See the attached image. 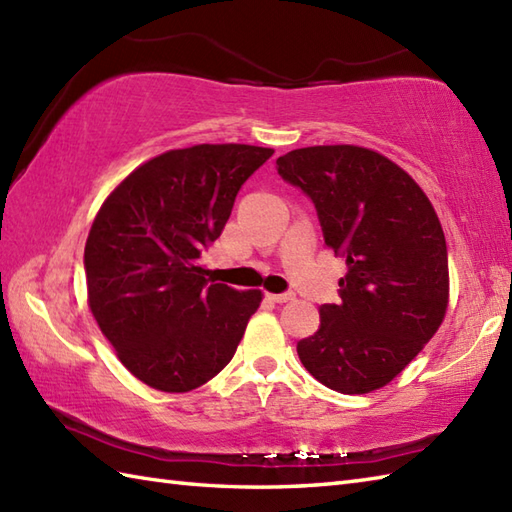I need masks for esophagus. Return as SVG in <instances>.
<instances>
[{
    "label": "esophagus",
    "mask_w": 512,
    "mask_h": 512,
    "mask_svg": "<svg viewBox=\"0 0 512 512\" xmlns=\"http://www.w3.org/2000/svg\"><path fill=\"white\" fill-rule=\"evenodd\" d=\"M275 303H288L295 299V292H279V295H268Z\"/></svg>",
    "instance_id": "esophagus-1"
}]
</instances>
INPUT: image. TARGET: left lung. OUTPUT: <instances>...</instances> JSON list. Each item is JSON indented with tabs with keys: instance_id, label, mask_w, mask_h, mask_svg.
Masks as SVG:
<instances>
[{
	"instance_id": "obj_1",
	"label": "left lung",
	"mask_w": 512,
	"mask_h": 512,
	"mask_svg": "<svg viewBox=\"0 0 512 512\" xmlns=\"http://www.w3.org/2000/svg\"><path fill=\"white\" fill-rule=\"evenodd\" d=\"M277 171L312 200L323 239L345 257L339 301L297 343L303 367L339 394H367L405 369L444 319L449 255L436 211L407 171L372 149L288 151Z\"/></svg>"
}]
</instances>
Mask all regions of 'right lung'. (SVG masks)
I'll list each match as a JSON object with an SVG mask.
<instances>
[{"label":"right lung","mask_w":512,"mask_h":512,"mask_svg":"<svg viewBox=\"0 0 512 512\" xmlns=\"http://www.w3.org/2000/svg\"><path fill=\"white\" fill-rule=\"evenodd\" d=\"M273 154L253 145L167 151L129 173L96 215L83 255L90 310L145 385L191 391L233 358L262 292L215 284L198 259Z\"/></svg>","instance_id":"add662e5"}]
</instances>
